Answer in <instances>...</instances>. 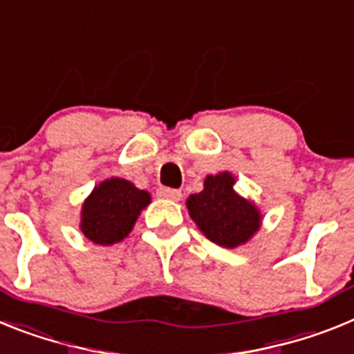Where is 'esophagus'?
<instances>
[{"instance_id":"obj_1","label":"esophagus","mask_w":354,"mask_h":354,"mask_svg":"<svg viewBox=\"0 0 354 354\" xmlns=\"http://www.w3.org/2000/svg\"><path fill=\"white\" fill-rule=\"evenodd\" d=\"M158 196L159 198L171 200V202H179V200L183 198V193H180L179 189H171V187H159Z\"/></svg>"}]
</instances>
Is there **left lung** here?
<instances>
[{"label": "left lung", "mask_w": 354, "mask_h": 354, "mask_svg": "<svg viewBox=\"0 0 354 354\" xmlns=\"http://www.w3.org/2000/svg\"><path fill=\"white\" fill-rule=\"evenodd\" d=\"M236 177L230 171L207 175L204 189L189 195L186 207L200 232L223 248L246 245L262 225V212L250 198L234 189Z\"/></svg>", "instance_id": "left-lung-1"}]
</instances>
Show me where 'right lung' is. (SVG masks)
I'll use <instances>...</instances> for the list:
<instances>
[{"label":"right lung","mask_w":354,"mask_h":354,"mask_svg":"<svg viewBox=\"0 0 354 354\" xmlns=\"http://www.w3.org/2000/svg\"><path fill=\"white\" fill-rule=\"evenodd\" d=\"M150 193L138 189L120 177L97 184L83 202L80 228L95 245L109 246L126 239L143 209L150 204Z\"/></svg>","instance_id":"add662e5"}]
</instances>
